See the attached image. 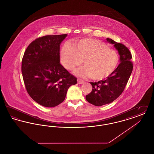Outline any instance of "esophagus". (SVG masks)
<instances>
[{
  "instance_id": "1",
  "label": "esophagus",
  "mask_w": 154,
  "mask_h": 154,
  "mask_svg": "<svg viewBox=\"0 0 154 154\" xmlns=\"http://www.w3.org/2000/svg\"><path fill=\"white\" fill-rule=\"evenodd\" d=\"M77 82L79 84H82L84 82V81L81 80V79H78L77 80Z\"/></svg>"
}]
</instances>
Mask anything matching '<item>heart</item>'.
<instances>
[{
	"label": "heart",
	"mask_w": 154,
	"mask_h": 154,
	"mask_svg": "<svg viewBox=\"0 0 154 154\" xmlns=\"http://www.w3.org/2000/svg\"><path fill=\"white\" fill-rule=\"evenodd\" d=\"M62 65L72 70L82 62L85 66L76 69L77 76L90 77L100 80L108 77L116 69L119 61L117 52L109 49L102 42L91 38H82L72 44L66 43L60 50Z\"/></svg>",
	"instance_id": "obj_1"
}]
</instances>
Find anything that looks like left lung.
<instances>
[{"label":"left lung","mask_w":154,"mask_h":154,"mask_svg":"<svg viewBox=\"0 0 154 154\" xmlns=\"http://www.w3.org/2000/svg\"><path fill=\"white\" fill-rule=\"evenodd\" d=\"M106 41L117 50L120 63L105 80L90 82L92 90L85 98L96 106L109 104L118 97L124 91L133 70L132 55L129 49L124 44L117 43L109 38H107Z\"/></svg>","instance_id":"obj_1"}]
</instances>
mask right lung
Listing matches in <instances>:
<instances>
[{
    "instance_id": "1",
    "label": "right lung",
    "mask_w": 154,
    "mask_h": 154,
    "mask_svg": "<svg viewBox=\"0 0 154 154\" xmlns=\"http://www.w3.org/2000/svg\"><path fill=\"white\" fill-rule=\"evenodd\" d=\"M67 36L47 35L29 45L22 60L23 79L30 96L39 104L54 107L66 97L77 79L60 64V45Z\"/></svg>"
}]
</instances>
